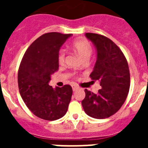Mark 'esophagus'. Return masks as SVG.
<instances>
[{
	"instance_id": "obj_1",
	"label": "esophagus",
	"mask_w": 148,
	"mask_h": 148,
	"mask_svg": "<svg viewBox=\"0 0 148 148\" xmlns=\"http://www.w3.org/2000/svg\"><path fill=\"white\" fill-rule=\"evenodd\" d=\"M77 90H78V87H77L76 86L73 85V91L75 92V91H76Z\"/></svg>"
}]
</instances>
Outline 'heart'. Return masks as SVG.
I'll list each match as a JSON object with an SVG mask.
<instances>
[{"mask_svg": "<svg viewBox=\"0 0 148 148\" xmlns=\"http://www.w3.org/2000/svg\"><path fill=\"white\" fill-rule=\"evenodd\" d=\"M72 49L82 60H88L92 52V47L88 40L84 38H79L74 40L72 43ZM64 49H60L58 56V61L59 64H63L65 60Z\"/></svg>", "mask_w": 148, "mask_h": 148, "instance_id": "obj_1", "label": "heart"}]
</instances>
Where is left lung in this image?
I'll list each match as a JSON object with an SVG mask.
<instances>
[{
  "mask_svg": "<svg viewBox=\"0 0 148 148\" xmlns=\"http://www.w3.org/2000/svg\"><path fill=\"white\" fill-rule=\"evenodd\" d=\"M97 50V60L90 77L99 81L101 88L97 93L87 89L82 101L84 110L94 119L108 118L121 108L130 90V77L125 55L113 41L104 35L86 33Z\"/></svg>",
  "mask_w": 148,
  "mask_h": 148,
  "instance_id": "1",
  "label": "left lung"
}]
</instances>
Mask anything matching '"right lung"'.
<instances>
[{
	"label": "right lung",
	"mask_w": 148,
	"mask_h": 148,
	"mask_svg": "<svg viewBox=\"0 0 148 148\" xmlns=\"http://www.w3.org/2000/svg\"><path fill=\"white\" fill-rule=\"evenodd\" d=\"M72 34L45 33L27 49L18 69V88L21 98L34 115L54 121L66 114L73 89L66 84L53 88L50 75L58 70L60 48Z\"/></svg>",
	"instance_id": "right-lung-1"
}]
</instances>
